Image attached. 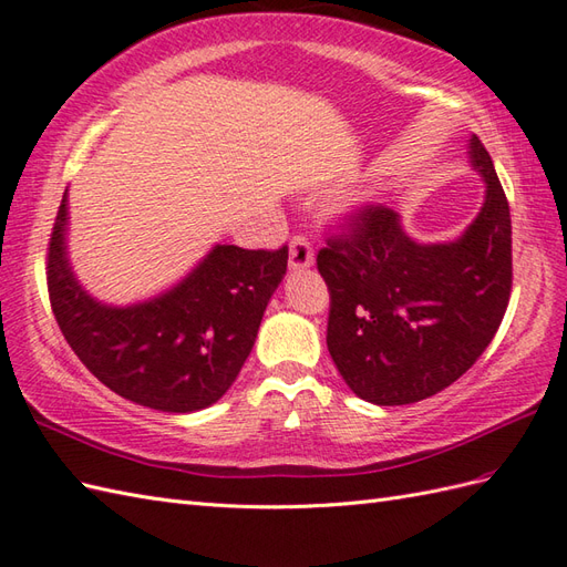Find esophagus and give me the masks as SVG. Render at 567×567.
<instances>
[{
	"instance_id": "34e87169",
	"label": "esophagus",
	"mask_w": 567,
	"mask_h": 567,
	"mask_svg": "<svg viewBox=\"0 0 567 567\" xmlns=\"http://www.w3.org/2000/svg\"><path fill=\"white\" fill-rule=\"evenodd\" d=\"M313 266V248L307 236H292L289 241V270H307Z\"/></svg>"
}]
</instances>
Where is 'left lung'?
Masks as SVG:
<instances>
[{
    "label": "left lung",
    "mask_w": 567,
    "mask_h": 567,
    "mask_svg": "<svg viewBox=\"0 0 567 567\" xmlns=\"http://www.w3.org/2000/svg\"><path fill=\"white\" fill-rule=\"evenodd\" d=\"M468 159L485 200L454 241L420 244L399 213L362 207L316 266L331 292L328 352L346 384L377 405L434 396L488 348L509 301L512 221L491 154L473 135Z\"/></svg>",
    "instance_id": "obj_1"
}]
</instances>
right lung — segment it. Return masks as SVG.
<instances>
[{
	"label": "right lung",
	"mask_w": 567,
	"mask_h": 567,
	"mask_svg": "<svg viewBox=\"0 0 567 567\" xmlns=\"http://www.w3.org/2000/svg\"><path fill=\"white\" fill-rule=\"evenodd\" d=\"M68 190L48 248V292L60 331L101 384L164 413L217 403L239 377L268 301L287 270V246L248 251L217 244L166 292L111 307L79 285L68 256Z\"/></svg>",
	"instance_id": "obj_1"
}]
</instances>
